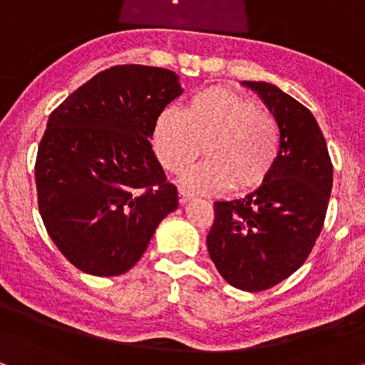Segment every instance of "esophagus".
Here are the masks:
<instances>
[{"instance_id":"esophagus-1","label":"esophagus","mask_w":365,"mask_h":365,"mask_svg":"<svg viewBox=\"0 0 365 365\" xmlns=\"http://www.w3.org/2000/svg\"><path fill=\"white\" fill-rule=\"evenodd\" d=\"M193 195L188 190H185V188H180L178 190V200H180V203H187L188 200H190Z\"/></svg>"}]
</instances>
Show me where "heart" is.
<instances>
[{
    "mask_svg": "<svg viewBox=\"0 0 365 365\" xmlns=\"http://www.w3.org/2000/svg\"><path fill=\"white\" fill-rule=\"evenodd\" d=\"M205 162L183 175L182 183L198 193H218L233 187L247 192L259 187L279 155V125L255 100L237 91L210 86L198 91L183 113L165 110L155 125L153 145L160 163L178 173L200 153Z\"/></svg>",
    "mask_w": 365,
    "mask_h": 365,
    "instance_id": "heart-1",
    "label": "heart"
}]
</instances>
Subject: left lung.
Masks as SVG:
<instances>
[{
	"mask_svg": "<svg viewBox=\"0 0 365 365\" xmlns=\"http://www.w3.org/2000/svg\"><path fill=\"white\" fill-rule=\"evenodd\" d=\"M279 125L274 167L257 190L215 202L207 249L228 284L260 292L304 264L322 230L332 190V162L317 120L302 103L265 81H242Z\"/></svg>",
	"mask_w": 365,
	"mask_h": 365,
	"instance_id": "8db88e82",
	"label": "left lung"
}]
</instances>
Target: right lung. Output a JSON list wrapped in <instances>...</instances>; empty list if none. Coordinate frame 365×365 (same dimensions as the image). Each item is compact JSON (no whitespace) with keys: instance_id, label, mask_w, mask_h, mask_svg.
<instances>
[{"instance_id":"add662e5","label":"right lung","mask_w":365,"mask_h":365,"mask_svg":"<svg viewBox=\"0 0 365 365\" xmlns=\"http://www.w3.org/2000/svg\"><path fill=\"white\" fill-rule=\"evenodd\" d=\"M182 91L165 68L111 66L48 118L35 165L38 208L55 245L85 274H125L177 210V188L150 138Z\"/></svg>"}]
</instances>
